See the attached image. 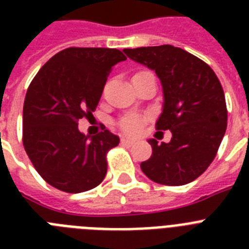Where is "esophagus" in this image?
Returning <instances> with one entry per match:
<instances>
[{"instance_id": "1", "label": "esophagus", "mask_w": 249, "mask_h": 249, "mask_svg": "<svg viewBox=\"0 0 249 249\" xmlns=\"http://www.w3.org/2000/svg\"><path fill=\"white\" fill-rule=\"evenodd\" d=\"M121 144H123V146H126V147H130V146L134 144V141L128 140V138H123V140H121Z\"/></svg>"}]
</instances>
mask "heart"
Listing matches in <instances>:
<instances>
[{"instance_id": "obj_1", "label": "heart", "mask_w": 249, "mask_h": 249, "mask_svg": "<svg viewBox=\"0 0 249 249\" xmlns=\"http://www.w3.org/2000/svg\"><path fill=\"white\" fill-rule=\"evenodd\" d=\"M151 73L148 71H142L138 73ZM121 128L125 133L128 134H138L142 130V120L138 117H125L124 120L121 121Z\"/></svg>"}]
</instances>
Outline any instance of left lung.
Instances as JSON below:
<instances>
[{"instance_id": "obj_1", "label": "left lung", "mask_w": 249, "mask_h": 249, "mask_svg": "<svg viewBox=\"0 0 249 249\" xmlns=\"http://www.w3.org/2000/svg\"><path fill=\"white\" fill-rule=\"evenodd\" d=\"M124 53L160 79L164 103L156 129L172 132L168 143L148 140L152 155L141 169L160 185L193 182L211 165L226 132L228 109L220 80L205 62L172 45Z\"/></svg>"}]
</instances>
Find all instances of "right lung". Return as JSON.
Returning <instances> with one entry per match:
<instances>
[{"label": "right lung", "mask_w": 249, "mask_h": 249, "mask_svg": "<svg viewBox=\"0 0 249 249\" xmlns=\"http://www.w3.org/2000/svg\"><path fill=\"white\" fill-rule=\"evenodd\" d=\"M117 49L68 48L37 72L23 106V144L35 169L53 187L84 193L107 173V152L120 138L103 129L79 130V120L97 108L107 77L125 60Z\"/></svg>", "instance_id": "add662e5"}]
</instances>
